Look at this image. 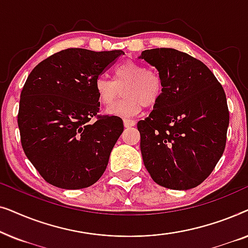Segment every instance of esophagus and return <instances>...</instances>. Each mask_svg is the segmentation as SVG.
Instances as JSON below:
<instances>
[{
  "label": "esophagus",
  "mask_w": 248,
  "mask_h": 248,
  "mask_svg": "<svg viewBox=\"0 0 248 248\" xmlns=\"http://www.w3.org/2000/svg\"><path fill=\"white\" fill-rule=\"evenodd\" d=\"M134 125H135V121L127 120V118H125V120H124V126L125 127H131V126H134Z\"/></svg>",
  "instance_id": "esophagus-1"
}]
</instances>
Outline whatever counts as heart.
I'll return each mask as SVG.
<instances>
[{
    "mask_svg": "<svg viewBox=\"0 0 248 248\" xmlns=\"http://www.w3.org/2000/svg\"><path fill=\"white\" fill-rule=\"evenodd\" d=\"M124 89L125 97L107 108L106 113L122 117H131L140 113L143 106H154L160 99L162 80L158 72L145 69L133 61H125L114 70V80L99 77L94 82L98 99L109 106Z\"/></svg>",
    "mask_w": 248,
    "mask_h": 248,
    "instance_id": "obj_1",
    "label": "heart"
}]
</instances>
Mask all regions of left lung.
<instances>
[{"label": "left lung", "mask_w": 248, "mask_h": 248, "mask_svg": "<svg viewBox=\"0 0 248 248\" xmlns=\"http://www.w3.org/2000/svg\"><path fill=\"white\" fill-rule=\"evenodd\" d=\"M139 59L162 80L160 99L138 123L145 168L164 187H196L225 151L229 111L223 88L204 63L174 48L143 50Z\"/></svg>", "instance_id": "left-lung-1"}]
</instances>
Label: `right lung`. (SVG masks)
Here are the masks:
<instances>
[{
    "instance_id": "1",
    "label": "right lung",
    "mask_w": 248,
    "mask_h": 248,
    "mask_svg": "<svg viewBox=\"0 0 248 248\" xmlns=\"http://www.w3.org/2000/svg\"><path fill=\"white\" fill-rule=\"evenodd\" d=\"M123 50L67 48L40 62L20 96L18 125L23 151L56 187H89L101 177L123 121L91 118L99 111L94 82Z\"/></svg>"
}]
</instances>
